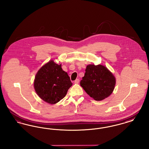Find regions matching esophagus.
<instances>
[{"instance_id": "obj_1", "label": "esophagus", "mask_w": 149, "mask_h": 149, "mask_svg": "<svg viewBox=\"0 0 149 149\" xmlns=\"http://www.w3.org/2000/svg\"><path fill=\"white\" fill-rule=\"evenodd\" d=\"M79 83V79H77L75 81H74V83L75 84H78Z\"/></svg>"}]
</instances>
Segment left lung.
<instances>
[{
  "label": "left lung",
  "mask_w": 149,
  "mask_h": 149,
  "mask_svg": "<svg viewBox=\"0 0 149 149\" xmlns=\"http://www.w3.org/2000/svg\"><path fill=\"white\" fill-rule=\"evenodd\" d=\"M80 84L86 93L95 100H102L113 91L116 78L106 66L88 65Z\"/></svg>",
  "instance_id": "left-lung-1"
}]
</instances>
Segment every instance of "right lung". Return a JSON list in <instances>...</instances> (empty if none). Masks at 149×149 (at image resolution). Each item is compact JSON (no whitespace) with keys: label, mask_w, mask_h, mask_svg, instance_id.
Masks as SVG:
<instances>
[{"label":"right lung","mask_w":149,"mask_h":149,"mask_svg":"<svg viewBox=\"0 0 149 149\" xmlns=\"http://www.w3.org/2000/svg\"><path fill=\"white\" fill-rule=\"evenodd\" d=\"M72 83L61 65L53 60L45 64L38 71L34 81L36 92L45 102L54 104L63 99Z\"/></svg>","instance_id":"1"}]
</instances>
